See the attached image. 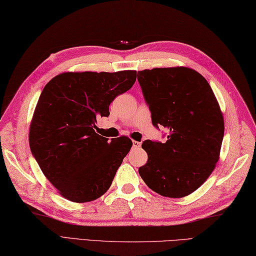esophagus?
Returning <instances> with one entry per match:
<instances>
[{"instance_id": "1", "label": "esophagus", "mask_w": 256, "mask_h": 256, "mask_svg": "<svg viewBox=\"0 0 256 256\" xmlns=\"http://www.w3.org/2000/svg\"><path fill=\"white\" fill-rule=\"evenodd\" d=\"M140 146H142V142H136V140H134V142H132V148H139Z\"/></svg>"}]
</instances>
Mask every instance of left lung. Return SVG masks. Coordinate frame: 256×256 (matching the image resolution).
<instances>
[{
  "label": "left lung",
  "mask_w": 256,
  "mask_h": 256,
  "mask_svg": "<svg viewBox=\"0 0 256 256\" xmlns=\"http://www.w3.org/2000/svg\"><path fill=\"white\" fill-rule=\"evenodd\" d=\"M137 76L152 124L169 130L166 142H142L148 161L139 174L161 196H186L203 184L218 160L220 106L206 78L188 67L144 70Z\"/></svg>",
  "instance_id": "left-lung-1"
}]
</instances>
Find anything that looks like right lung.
<instances>
[{"label": "right lung", "mask_w": 256, "mask_h": 256, "mask_svg": "<svg viewBox=\"0 0 256 256\" xmlns=\"http://www.w3.org/2000/svg\"><path fill=\"white\" fill-rule=\"evenodd\" d=\"M136 70L62 72L42 92L30 127V147L40 170L72 202L98 199L109 189L132 140L96 134L99 117L129 90Z\"/></svg>", "instance_id": "1"}]
</instances>
